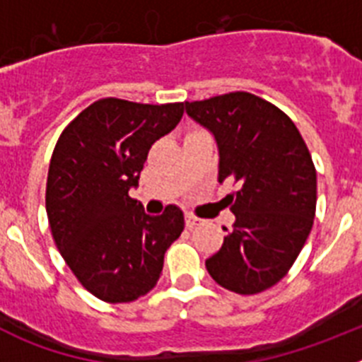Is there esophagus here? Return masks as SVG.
I'll return each instance as SVG.
<instances>
[{
  "label": "esophagus",
  "mask_w": 362,
  "mask_h": 362,
  "mask_svg": "<svg viewBox=\"0 0 362 362\" xmlns=\"http://www.w3.org/2000/svg\"><path fill=\"white\" fill-rule=\"evenodd\" d=\"M185 223H187V228H196V226L201 225V219L196 216H192V214H187V217H185Z\"/></svg>",
  "instance_id": "34e87169"
}]
</instances>
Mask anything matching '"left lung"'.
<instances>
[{
  "mask_svg": "<svg viewBox=\"0 0 362 362\" xmlns=\"http://www.w3.org/2000/svg\"><path fill=\"white\" fill-rule=\"evenodd\" d=\"M219 148V183L235 216L217 254L206 259L212 279L252 296L279 283L303 250L315 217L317 174L305 139L283 110L250 92L185 103Z\"/></svg>",
  "mask_w": 362,
  "mask_h": 362,
  "instance_id": "1",
  "label": "left lung"
}]
</instances>
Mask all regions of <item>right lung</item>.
Segmentation results:
<instances>
[{
  "instance_id": "right-lung-1",
  "label": "right lung",
  "mask_w": 362,
  "mask_h": 362,
  "mask_svg": "<svg viewBox=\"0 0 362 362\" xmlns=\"http://www.w3.org/2000/svg\"><path fill=\"white\" fill-rule=\"evenodd\" d=\"M185 103L99 99L62 132L47 177V216L57 250L92 296L130 303L158 284L185 217L168 204L148 216L129 196L148 150L175 129Z\"/></svg>"
}]
</instances>
